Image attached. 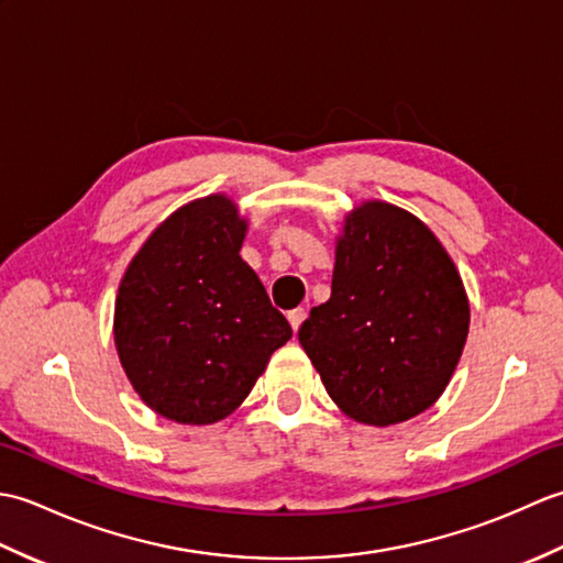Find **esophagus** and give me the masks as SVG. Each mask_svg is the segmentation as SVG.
Instances as JSON below:
<instances>
[{"mask_svg": "<svg viewBox=\"0 0 563 563\" xmlns=\"http://www.w3.org/2000/svg\"><path fill=\"white\" fill-rule=\"evenodd\" d=\"M288 321H290V327H292L295 333L300 331L302 321H305V309H292V312H288Z\"/></svg>", "mask_w": 563, "mask_h": 563, "instance_id": "esophagus-1", "label": "esophagus"}]
</instances>
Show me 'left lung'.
<instances>
[{"label":"left lung","instance_id":"left-lung-1","mask_svg":"<svg viewBox=\"0 0 563 563\" xmlns=\"http://www.w3.org/2000/svg\"><path fill=\"white\" fill-rule=\"evenodd\" d=\"M466 333L470 297L426 222L385 200H363L345 214L331 297L300 329L345 416L387 428L430 409L450 385Z\"/></svg>","mask_w":563,"mask_h":563}]
</instances>
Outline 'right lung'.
Segmentation results:
<instances>
[{
    "mask_svg": "<svg viewBox=\"0 0 563 563\" xmlns=\"http://www.w3.org/2000/svg\"><path fill=\"white\" fill-rule=\"evenodd\" d=\"M246 230L230 196L190 200L147 236L118 285V357L137 397L169 421H222L292 336L239 256Z\"/></svg>",
    "mask_w": 563,
    "mask_h": 563,
    "instance_id": "right-lung-1",
    "label": "right lung"
}]
</instances>
